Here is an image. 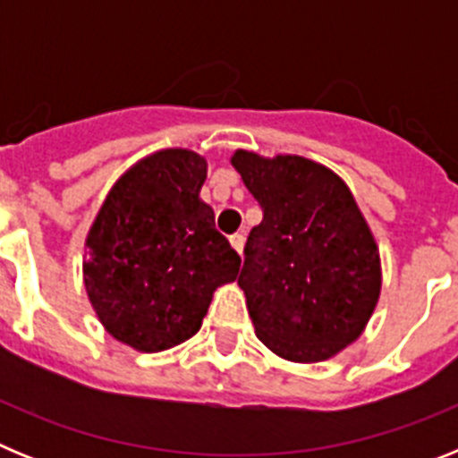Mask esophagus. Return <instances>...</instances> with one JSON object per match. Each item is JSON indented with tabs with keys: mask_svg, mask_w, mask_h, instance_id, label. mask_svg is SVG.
Here are the masks:
<instances>
[{
	"mask_svg": "<svg viewBox=\"0 0 458 458\" xmlns=\"http://www.w3.org/2000/svg\"><path fill=\"white\" fill-rule=\"evenodd\" d=\"M229 242H232V248L236 250L238 254H242V248H245V236H242V233H233V236L229 238Z\"/></svg>",
	"mask_w": 458,
	"mask_h": 458,
	"instance_id": "1",
	"label": "esophagus"
}]
</instances>
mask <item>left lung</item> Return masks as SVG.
Listing matches in <instances>:
<instances>
[{
    "instance_id": "1",
    "label": "left lung",
    "mask_w": 458,
    "mask_h": 458,
    "mask_svg": "<svg viewBox=\"0 0 458 458\" xmlns=\"http://www.w3.org/2000/svg\"><path fill=\"white\" fill-rule=\"evenodd\" d=\"M232 165L264 213L242 250L238 286L257 337L279 358L318 362L369 321L378 250L337 174L301 156L236 151Z\"/></svg>"
}]
</instances>
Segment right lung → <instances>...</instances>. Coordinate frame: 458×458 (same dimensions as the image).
Instances as JSON below:
<instances>
[{
    "instance_id": "add662e5",
    "label": "right lung",
    "mask_w": 458,
    "mask_h": 458,
    "mask_svg": "<svg viewBox=\"0 0 458 458\" xmlns=\"http://www.w3.org/2000/svg\"><path fill=\"white\" fill-rule=\"evenodd\" d=\"M204 181L197 153H153L116 181L89 232V301L132 349L156 353L192 337L213 291L238 277L241 257L199 199Z\"/></svg>"
}]
</instances>
